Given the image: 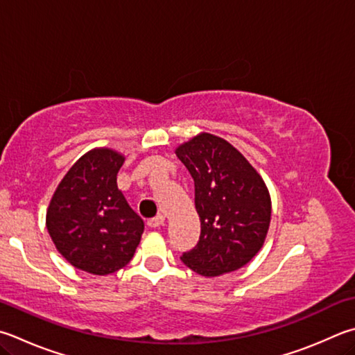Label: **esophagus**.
<instances>
[{
    "label": "esophagus",
    "mask_w": 355,
    "mask_h": 355,
    "mask_svg": "<svg viewBox=\"0 0 355 355\" xmlns=\"http://www.w3.org/2000/svg\"><path fill=\"white\" fill-rule=\"evenodd\" d=\"M147 225H149L150 228H158V227H161V225H164V216H157V217H153V218H149V220H147Z\"/></svg>",
    "instance_id": "obj_1"
}]
</instances>
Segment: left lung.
<instances>
[{
	"instance_id": "obj_1",
	"label": "left lung",
	"mask_w": 355,
	"mask_h": 355,
	"mask_svg": "<svg viewBox=\"0 0 355 355\" xmlns=\"http://www.w3.org/2000/svg\"><path fill=\"white\" fill-rule=\"evenodd\" d=\"M196 184L200 239L180 259L202 276L234 272L266 241L272 202L262 177L223 138L200 133L177 147Z\"/></svg>"
}]
</instances>
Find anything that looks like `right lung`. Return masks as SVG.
<instances>
[{
    "label": "right lung",
    "mask_w": 355,
    "mask_h": 355,
    "mask_svg": "<svg viewBox=\"0 0 355 355\" xmlns=\"http://www.w3.org/2000/svg\"><path fill=\"white\" fill-rule=\"evenodd\" d=\"M124 159L105 147L89 150L67 172L51 198L48 233L59 253L83 272H118L139 245L144 222L116 183Z\"/></svg>",
    "instance_id": "right-lung-1"
}]
</instances>
